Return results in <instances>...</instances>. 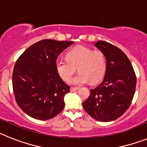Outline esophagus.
<instances>
[{
	"mask_svg": "<svg viewBox=\"0 0 147 147\" xmlns=\"http://www.w3.org/2000/svg\"><path fill=\"white\" fill-rule=\"evenodd\" d=\"M78 87H71L70 88V92H75L76 90H78Z\"/></svg>",
	"mask_w": 147,
	"mask_h": 147,
	"instance_id": "esophagus-1",
	"label": "esophagus"
}]
</instances>
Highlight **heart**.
I'll use <instances>...</instances> for the list:
<instances>
[{
	"instance_id": "b5f03b06",
	"label": "heart",
	"mask_w": 147,
	"mask_h": 147,
	"mask_svg": "<svg viewBox=\"0 0 147 147\" xmlns=\"http://www.w3.org/2000/svg\"><path fill=\"white\" fill-rule=\"evenodd\" d=\"M55 67L60 77L66 82L69 81L78 67L79 72L71 79V84L82 85L89 81L95 84L105 74L107 58L101 51L78 46L67 53V59L58 58L56 60Z\"/></svg>"
}]
</instances>
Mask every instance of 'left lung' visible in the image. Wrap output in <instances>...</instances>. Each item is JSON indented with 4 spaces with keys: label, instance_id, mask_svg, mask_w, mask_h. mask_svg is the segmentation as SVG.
<instances>
[{
    "label": "left lung",
    "instance_id": "obj_1",
    "mask_svg": "<svg viewBox=\"0 0 147 147\" xmlns=\"http://www.w3.org/2000/svg\"><path fill=\"white\" fill-rule=\"evenodd\" d=\"M105 54L107 69L103 81L90 89L83 107L95 120L108 122L117 119L127 110L133 98L136 76L132 63L123 51L111 43H95Z\"/></svg>",
    "mask_w": 147,
    "mask_h": 147
}]
</instances>
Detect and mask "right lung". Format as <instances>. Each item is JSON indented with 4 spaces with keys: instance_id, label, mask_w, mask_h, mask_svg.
<instances>
[{
    "instance_id": "obj_1",
    "label": "right lung",
    "mask_w": 147,
    "mask_h": 147,
    "mask_svg": "<svg viewBox=\"0 0 147 147\" xmlns=\"http://www.w3.org/2000/svg\"><path fill=\"white\" fill-rule=\"evenodd\" d=\"M73 41L46 39L24 51L14 66L12 86L18 105L35 119L54 118L64 108L70 87L58 75V56Z\"/></svg>"
}]
</instances>
